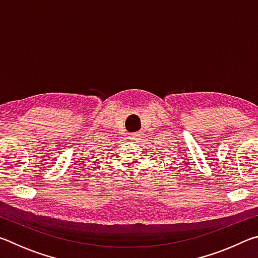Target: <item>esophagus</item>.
<instances>
[{"mask_svg": "<svg viewBox=\"0 0 258 258\" xmlns=\"http://www.w3.org/2000/svg\"><path fill=\"white\" fill-rule=\"evenodd\" d=\"M130 140L132 142H139L140 140H141V135L138 134V133H133V134L130 135Z\"/></svg>", "mask_w": 258, "mask_h": 258, "instance_id": "obj_1", "label": "esophagus"}]
</instances>
